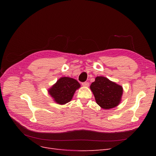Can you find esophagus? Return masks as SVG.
Segmentation results:
<instances>
[{
  "mask_svg": "<svg viewBox=\"0 0 156 156\" xmlns=\"http://www.w3.org/2000/svg\"><path fill=\"white\" fill-rule=\"evenodd\" d=\"M82 85H83V87H88L89 86V83H88V82H84V83H82Z\"/></svg>",
  "mask_w": 156,
  "mask_h": 156,
  "instance_id": "34e87169",
  "label": "esophagus"
}]
</instances>
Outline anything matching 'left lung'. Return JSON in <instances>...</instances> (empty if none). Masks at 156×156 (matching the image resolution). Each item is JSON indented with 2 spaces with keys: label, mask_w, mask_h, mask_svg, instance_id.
<instances>
[{
  "label": "left lung",
  "mask_w": 156,
  "mask_h": 156,
  "mask_svg": "<svg viewBox=\"0 0 156 156\" xmlns=\"http://www.w3.org/2000/svg\"><path fill=\"white\" fill-rule=\"evenodd\" d=\"M97 104L104 109H109L119 105L123 88L105 77H97L90 85Z\"/></svg>",
  "instance_id": "8db88e82"
}]
</instances>
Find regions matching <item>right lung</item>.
I'll return each mask as SVG.
<instances>
[{
  "instance_id": "obj_1",
  "label": "right lung",
  "mask_w": 156,
  "mask_h": 156,
  "mask_svg": "<svg viewBox=\"0 0 156 156\" xmlns=\"http://www.w3.org/2000/svg\"><path fill=\"white\" fill-rule=\"evenodd\" d=\"M81 85L77 80L68 77L60 78L56 83L48 90L54 101L60 105H64L72 100L76 90Z\"/></svg>"
}]
</instances>
